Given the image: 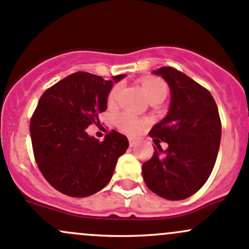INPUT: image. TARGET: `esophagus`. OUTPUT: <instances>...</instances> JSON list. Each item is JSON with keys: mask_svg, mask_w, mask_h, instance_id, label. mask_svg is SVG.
<instances>
[{"mask_svg": "<svg viewBox=\"0 0 249 249\" xmlns=\"http://www.w3.org/2000/svg\"><path fill=\"white\" fill-rule=\"evenodd\" d=\"M128 142H129V146H135L137 145L138 140L134 139V138H129V139H128Z\"/></svg>", "mask_w": 249, "mask_h": 249, "instance_id": "1", "label": "esophagus"}]
</instances>
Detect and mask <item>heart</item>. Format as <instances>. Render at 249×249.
I'll use <instances>...</instances> for the list:
<instances>
[{
    "label": "heart",
    "mask_w": 249,
    "mask_h": 249,
    "mask_svg": "<svg viewBox=\"0 0 249 249\" xmlns=\"http://www.w3.org/2000/svg\"><path fill=\"white\" fill-rule=\"evenodd\" d=\"M140 83H142L143 91H145L148 99H152L155 97H165L168 93V85L165 84V81L160 78H157V76H146L140 80ZM120 92H121L120 84H116L111 87V89L107 93V106L114 107L117 103ZM116 124L120 128V130H122L125 134L133 135L140 132L145 122L130 112H122L116 117Z\"/></svg>",
    "instance_id": "obj_1"
}]
</instances>
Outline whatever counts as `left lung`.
<instances>
[{"instance_id": "1", "label": "left lung", "mask_w": 249, "mask_h": 249, "mask_svg": "<svg viewBox=\"0 0 249 249\" xmlns=\"http://www.w3.org/2000/svg\"><path fill=\"white\" fill-rule=\"evenodd\" d=\"M168 83L171 103L168 115L150 130L156 146L142 164L146 186L168 200L193 196L210 178L218 155L222 124L209 89L173 67L153 71ZM160 139L168 143L162 150Z\"/></svg>"}]
</instances>
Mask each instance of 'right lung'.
<instances>
[{
	"label": "right lung",
	"instance_id": "right-lung-1",
	"mask_svg": "<svg viewBox=\"0 0 249 249\" xmlns=\"http://www.w3.org/2000/svg\"><path fill=\"white\" fill-rule=\"evenodd\" d=\"M112 80L76 71L49 87L31 117L33 155L40 173L61 193L83 198L107 186L117 158L128 148V139L111 130L103 142L89 137V125L99 124L107 110Z\"/></svg>",
	"mask_w": 249,
	"mask_h": 249
}]
</instances>
